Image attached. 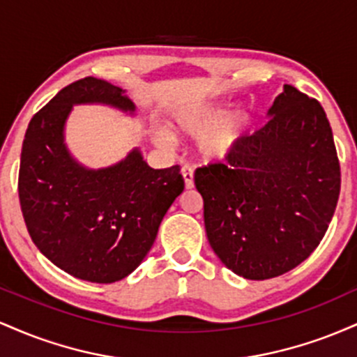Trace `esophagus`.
I'll return each mask as SVG.
<instances>
[{
    "instance_id": "esophagus-1",
    "label": "esophagus",
    "mask_w": 357,
    "mask_h": 357,
    "mask_svg": "<svg viewBox=\"0 0 357 357\" xmlns=\"http://www.w3.org/2000/svg\"><path fill=\"white\" fill-rule=\"evenodd\" d=\"M181 174L184 178V184H186V188H188V190H191V188L195 186V171H192V167L191 166H183Z\"/></svg>"
}]
</instances>
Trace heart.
<instances>
[{
	"label": "heart",
	"mask_w": 357,
	"mask_h": 357,
	"mask_svg": "<svg viewBox=\"0 0 357 357\" xmlns=\"http://www.w3.org/2000/svg\"><path fill=\"white\" fill-rule=\"evenodd\" d=\"M220 114L218 107H206L176 121V129L183 132L202 134L207 130L199 139V153L206 159H221L230 154L247 129L248 117L243 112L228 114L216 121ZM159 141L165 142L166 139L159 137Z\"/></svg>",
	"instance_id": "heart-1"
}]
</instances>
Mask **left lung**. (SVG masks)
Returning a JSON list of instances; mask_svg holds the SVG:
<instances>
[{"label": "left lung", "instance_id": "left-lung-1", "mask_svg": "<svg viewBox=\"0 0 357 357\" xmlns=\"http://www.w3.org/2000/svg\"><path fill=\"white\" fill-rule=\"evenodd\" d=\"M268 114L267 124L241 137L227 161L195 173L213 252L248 280L301 265L326 235L341 191L322 105L285 85Z\"/></svg>", "mask_w": 357, "mask_h": 357}]
</instances>
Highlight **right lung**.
I'll list each match as a JSON object with an SVG mask.
<instances>
[{"instance_id":"right-lung-1","label":"right lung","mask_w":357,"mask_h":357,"mask_svg":"<svg viewBox=\"0 0 357 357\" xmlns=\"http://www.w3.org/2000/svg\"><path fill=\"white\" fill-rule=\"evenodd\" d=\"M84 102L134 110L107 80L85 77L61 89L28 124L18 196L28 233L52 264L80 280L112 284L144 260L184 179L178 165L153 169L139 151L107 169L77 165L63 124L72 104Z\"/></svg>"}]
</instances>
